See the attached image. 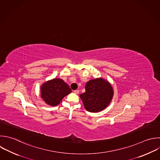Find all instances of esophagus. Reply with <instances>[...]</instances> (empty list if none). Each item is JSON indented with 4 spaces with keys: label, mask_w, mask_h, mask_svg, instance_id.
Returning a JSON list of instances; mask_svg holds the SVG:
<instances>
[{
    "label": "esophagus",
    "mask_w": 160,
    "mask_h": 160,
    "mask_svg": "<svg viewBox=\"0 0 160 160\" xmlns=\"http://www.w3.org/2000/svg\"><path fill=\"white\" fill-rule=\"evenodd\" d=\"M74 92L76 93V94H79V90H74Z\"/></svg>",
    "instance_id": "34e87169"
}]
</instances>
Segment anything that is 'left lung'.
Listing matches in <instances>:
<instances>
[{
	"label": "left lung",
	"instance_id": "8db88e82",
	"mask_svg": "<svg viewBox=\"0 0 160 160\" xmlns=\"http://www.w3.org/2000/svg\"><path fill=\"white\" fill-rule=\"evenodd\" d=\"M85 89V92L79 96L86 110L92 112L104 109L113 96L111 85L102 78L90 80L86 83Z\"/></svg>",
	"mask_w": 160,
	"mask_h": 160
}]
</instances>
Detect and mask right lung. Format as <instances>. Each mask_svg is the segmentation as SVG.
<instances>
[{
	"instance_id": "add662e5",
	"label": "right lung",
	"mask_w": 160,
	"mask_h": 160,
	"mask_svg": "<svg viewBox=\"0 0 160 160\" xmlns=\"http://www.w3.org/2000/svg\"><path fill=\"white\" fill-rule=\"evenodd\" d=\"M41 98L49 105L55 106L71 92L69 86L62 79H54L43 84L41 88Z\"/></svg>"
}]
</instances>
